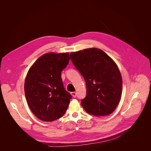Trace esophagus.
Here are the masks:
<instances>
[{
    "label": "esophagus",
    "instance_id": "1",
    "mask_svg": "<svg viewBox=\"0 0 151 151\" xmlns=\"http://www.w3.org/2000/svg\"><path fill=\"white\" fill-rule=\"evenodd\" d=\"M71 94H72V96L74 98H76V95H77V93H76V92H72V93H71Z\"/></svg>",
    "mask_w": 151,
    "mask_h": 151
}]
</instances>
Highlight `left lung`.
Returning <instances> with one entry per match:
<instances>
[{
	"label": "left lung",
	"mask_w": 151,
	"mask_h": 151,
	"mask_svg": "<svg viewBox=\"0 0 151 151\" xmlns=\"http://www.w3.org/2000/svg\"><path fill=\"white\" fill-rule=\"evenodd\" d=\"M70 55L86 83V96L81 101L82 106L91 115L111 114L119 103L122 91V76L116 63L103 50L94 48Z\"/></svg>",
	"instance_id": "1"
}]
</instances>
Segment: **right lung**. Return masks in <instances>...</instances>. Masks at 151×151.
Returning a JSON list of instances; mask_svg holds the SVG:
<instances>
[{
	"label": "right lung",
	"mask_w": 151,
	"mask_h": 151,
	"mask_svg": "<svg viewBox=\"0 0 151 151\" xmlns=\"http://www.w3.org/2000/svg\"><path fill=\"white\" fill-rule=\"evenodd\" d=\"M69 60L68 53L44 54L27 74L25 96L31 111L41 120L52 122L66 112L72 96L64 88L61 72Z\"/></svg>",
	"instance_id": "1"
}]
</instances>
